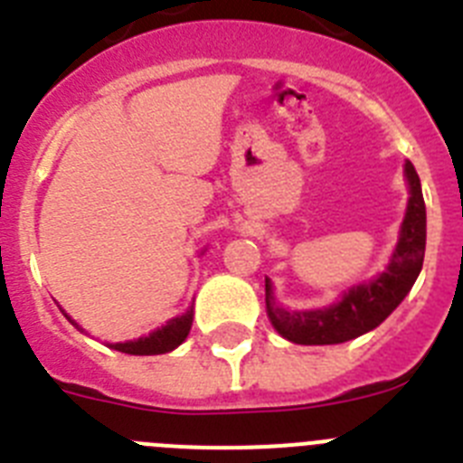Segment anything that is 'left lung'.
<instances>
[{
	"label": "left lung",
	"mask_w": 463,
	"mask_h": 463,
	"mask_svg": "<svg viewBox=\"0 0 463 463\" xmlns=\"http://www.w3.org/2000/svg\"><path fill=\"white\" fill-rule=\"evenodd\" d=\"M406 178L411 185V199H408L406 218L401 224L399 245L387 271L380 273L375 280L353 288L338 304L329 308L289 313L276 304L271 282L267 278L269 320L280 336L298 345H336V343L353 341L387 320V315L406 298L422 271L424 245H427V208H424L420 175L411 162H406Z\"/></svg>",
	"instance_id": "left-lung-1"
}]
</instances>
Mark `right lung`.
Masks as SVG:
<instances>
[{
  "instance_id": "add662e5",
  "label": "right lung",
  "mask_w": 463,
  "mask_h": 463,
  "mask_svg": "<svg viewBox=\"0 0 463 463\" xmlns=\"http://www.w3.org/2000/svg\"><path fill=\"white\" fill-rule=\"evenodd\" d=\"M67 320L71 322L76 329H80V326L76 325L69 315H67ZM190 326H192V308L187 310L185 315H181V317H174L171 322H166L162 329L153 331L150 336L138 338V341H129V343H116L113 347L125 354H165V353H171L174 347H178L183 341H185L187 334H190Z\"/></svg>"
}]
</instances>
